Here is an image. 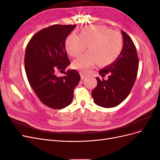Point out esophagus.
<instances>
[{"mask_svg": "<svg viewBox=\"0 0 160 160\" xmlns=\"http://www.w3.org/2000/svg\"><path fill=\"white\" fill-rule=\"evenodd\" d=\"M80 75H81V79H83L85 78V73H83V72H80Z\"/></svg>", "mask_w": 160, "mask_h": 160, "instance_id": "1", "label": "esophagus"}]
</instances>
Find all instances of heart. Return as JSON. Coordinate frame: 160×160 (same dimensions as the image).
I'll use <instances>...</instances> for the list:
<instances>
[{"label":"heart","instance_id":"1","mask_svg":"<svg viewBox=\"0 0 160 160\" xmlns=\"http://www.w3.org/2000/svg\"><path fill=\"white\" fill-rule=\"evenodd\" d=\"M89 51L72 62L73 68L88 72L98 62L100 66H108L117 60L123 48V37L118 32L102 25H91L82 28L79 36L70 34L65 40L68 54L75 57Z\"/></svg>","mask_w":160,"mask_h":160}]
</instances>
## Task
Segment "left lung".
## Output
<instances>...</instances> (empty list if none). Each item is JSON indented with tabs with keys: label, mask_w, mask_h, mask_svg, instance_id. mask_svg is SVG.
Instances as JSON below:
<instances>
[{
	"label": "left lung",
	"mask_w": 160,
	"mask_h": 160,
	"mask_svg": "<svg viewBox=\"0 0 160 160\" xmlns=\"http://www.w3.org/2000/svg\"><path fill=\"white\" fill-rule=\"evenodd\" d=\"M123 48L117 60L100 70L103 77L109 74L108 79L96 77L98 85L91 95L96 105L105 108L115 107L123 101L130 93L138 75L139 59L136 48L132 38L122 31Z\"/></svg>",
	"instance_id": "1"
}]
</instances>
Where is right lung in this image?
<instances>
[{
    "label": "right lung",
    "mask_w": 160,
    "mask_h": 160,
    "mask_svg": "<svg viewBox=\"0 0 160 160\" xmlns=\"http://www.w3.org/2000/svg\"><path fill=\"white\" fill-rule=\"evenodd\" d=\"M76 27L53 25L37 32L28 42L25 68L32 89L41 102L52 109L69 105L81 77L76 70H69L57 77L70 65L65 49V40Z\"/></svg>",
    "instance_id": "obj_1"
}]
</instances>
